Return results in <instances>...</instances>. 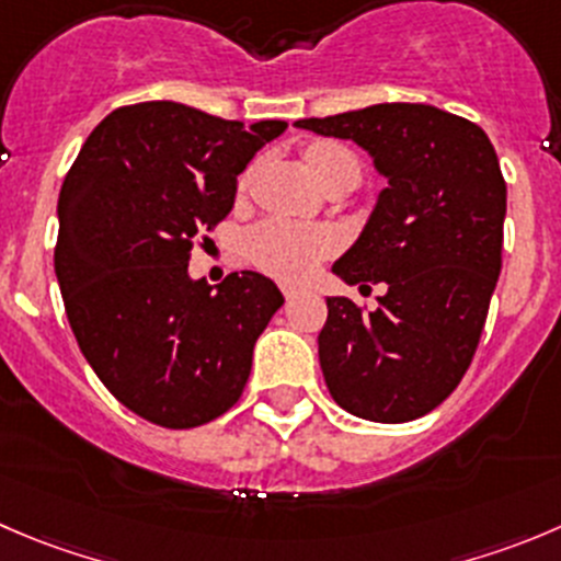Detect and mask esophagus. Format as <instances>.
I'll return each mask as SVG.
<instances>
[{"mask_svg": "<svg viewBox=\"0 0 561 561\" xmlns=\"http://www.w3.org/2000/svg\"><path fill=\"white\" fill-rule=\"evenodd\" d=\"M282 293H285V298L287 301H290V298H296V296H301L304 293V285H296V282H282Z\"/></svg>", "mask_w": 561, "mask_h": 561, "instance_id": "1", "label": "esophagus"}]
</instances>
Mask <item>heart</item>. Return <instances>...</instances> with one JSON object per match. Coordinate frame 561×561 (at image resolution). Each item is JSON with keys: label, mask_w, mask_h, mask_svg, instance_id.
Listing matches in <instances>:
<instances>
[{"label": "heart", "mask_w": 561, "mask_h": 561, "mask_svg": "<svg viewBox=\"0 0 561 561\" xmlns=\"http://www.w3.org/2000/svg\"><path fill=\"white\" fill-rule=\"evenodd\" d=\"M307 164L318 181L331 172H351L358 178V159L351 150L331 142H318L307 150ZM336 249V236L325 227H304L293 221H265L249 238L254 263L279 279H304Z\"/></svg>", "instance_id": "b5f03b06"}]
</instances>
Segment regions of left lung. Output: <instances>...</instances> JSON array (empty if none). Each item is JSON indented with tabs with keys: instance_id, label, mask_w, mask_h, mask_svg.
Masks as SVG:
<instances>
[{
	"instance_id": "1",
	"label": "left lung",
	"mask_w": 561,
	"mask_h": 561,
	"mask_svg": "<svg viewBox=\"0 0 561 561\" xmlns=\"http://www.w3.org/2000/svg\"><path fill=\"white\" fill-rule=\"evenodd\" d=\"M296 128L351 139L389 186L331 265L345 285L383 282L373 312L329 296L318 334L336 405L400 425L442 405L480 345L502 271L507 183L480 125L427 103H375Z\"/></svg>"
}]
</instances>
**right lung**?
<instances>
[{
	"label": "right lung",
	"instance_id": "1",
	"mask_svg": "<svg viewBox=\"0 0 561 561\" xmlns=\"http://www.w3.org/2000/svg\"><path fill=\"white\" fill-rule=\"evenodd\" d=\"M285 128L134 103L95 125L65 175L54 271L70 329L103 386L153 425L186 431L230 411L285 304L254 271L216 287L188 276L194 241L230 214L238 175Z\"/></svg>",
	"mask_w": 561,
	"mask_h": 561
}]
</instances>
